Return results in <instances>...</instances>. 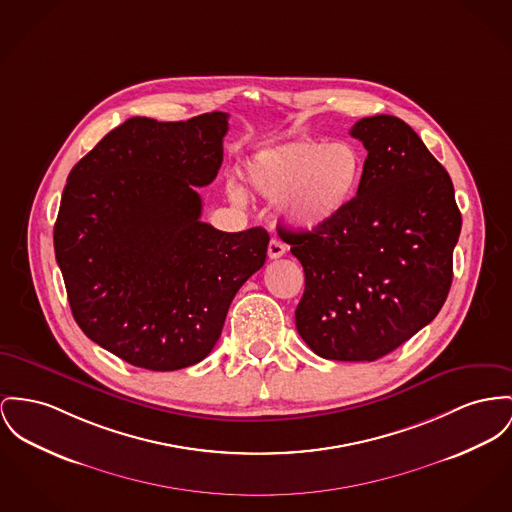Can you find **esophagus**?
Returning <instances> with one entry per match:
<instances>
[{
    "label": "esophagus",
    "mask_w": 512,
    "mask_h": 512,
    "mask_svg": "<svg viewBox=\"0 0 512 512\" xmlns=\"http://www.w3.org/2000/svg\"><path fill=\"white\" fill-rule=\"evenodd\" d=\"M285 252H287L285 242L277 239V237H273V239L270 240V244H268V256H270L272 260H275V258H281Z\"/></svg>",
    "instance_id": "1"
}]
</instances>
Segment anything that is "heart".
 Returning a JSON list of instances; mask_svg holds the SVG:
<instances>
[{
    "label": "heart",
    "instance_id": "b5f03b06",
    "mask_svg": "<svg viewBox=\"0 0 512 512\" xmlns=\"http://www.w3.org/2000/svg\"><path fill=\"white\" fill-rule=\"evenodd\" d=\"M248 188L264 200H279L285 219L303 229L334 225L361 194L367 155L351 139H299L262 149L242 165ZM231 200L244 202L239 182L227 184Z\"/></svg>",
    "mask_w": 512,
    "mask_h": 512
}]
</instances>
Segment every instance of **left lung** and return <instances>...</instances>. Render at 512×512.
<instances>
[{
    "label": "left lung",
    "instance_id": "1",
    "mask_svg": "<svg viewBox=\"0 0 512 512\" xmlns=\"http://www.w3.org/2000/svg\"><path fill=\"white\" fill-rule=\"evenodd\" d=\"M367 149L359 198L334 225L283 233L303 264L299 336L334 361H375L427 326L452 283L462 215L443 165L396 116L361 118Z\"/></svg>",
    "mask_w": 512,
    "mask_h": 512
}]
</instances>
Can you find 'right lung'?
Wrapping results in <instances>:
<instances>
[{"label":"right lung","instance_id":"add662e5","mask_svg":"<svg viewBox=\"0 0 512 512\" xmlns=\"http://www.w3.org/2000/svg\"><path fill=\"white\" fill-rule=\"evenodd\" d=\"M227 118H130L69 172L54 225L69 307L89 340L139 369L205 359L266 262V229L223 233L200 219L196 188L223 163Z\"/></svg>","mask_w":512,"mask_h":512}]
</instances>
